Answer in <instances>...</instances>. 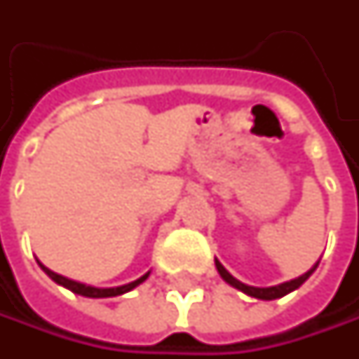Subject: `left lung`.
Listing matches in <instances>:
<instances>
[{"label":"left lung","mask_w":359,"mask_h":359,"mask_svg":"<svg viewBox=\"0 0 359 359\" xmlns=\"http://www.w3.org/2000/svg\"><path fill=\"white\" fill-rule=\"evenodd\" d=\"M318 264L320 262H316L313 264V268H310L306 273H302L299 278H296V280H290V282H283V283H278V285H271V287H254V285H248V283H241L240 280H236L231 273H229L228 269L224 268L217 259H215V268H217V271H219V276L224 278V282H228L231 287H236V290H240V292H243V294H248V296L252 297H257V299H278V297H283L287 296L290 292H294V290H297L302 283L306 282L308 278H310L311 273L316 271V268H318Z\"/></svg>","instance_id":"8db88e82"}]
</instances>
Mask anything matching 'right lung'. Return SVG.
Instances as JSON below:
<instances>
[{
  "label": "right lung",
  "instance_id": "1",
  "mask_svg": "<svg viewBox=\"0 0 359 359\" xmlns=\"http://www.w3.org/2000/svg\"><path fill=\"white\" fill-rule=\"evenodd\" d=\"M39 268L43 269L46 273H48L49 278L53 280L55 283H60L63 287H67L69 292H74L77 296H86V297H116L121 296V294H128L131 292L133 287H137L140 283H144L147 280V276H149V271L144 273L142 278H137L135 282L126 283V285H118V287H93V285H86V283L76 282V280H69V278H65V276H60V273H55V271H51L49 268H46L43 264H39Z\"/></svg>",
  "mask_w": 359,
  "mask_h": 359
}]
</instances>
